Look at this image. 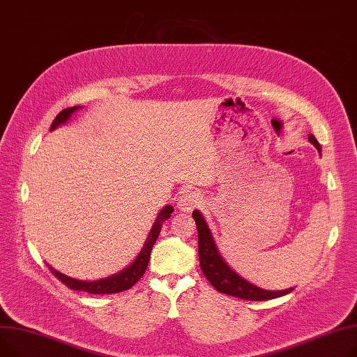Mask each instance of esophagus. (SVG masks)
Returning a JSON list of instances; mask_svg holds the SVG:
<instances>
[{
  "label": "esophagus",
  "instance_id": "1",
  "mask_svg": "<svg viewBox=\"0 0 357 357\" xmlns=\"http://www.w3.org/2000/svg\"><path fill=\"white\" fill-rule=\"evenodd\" d=\"M200 203H202L200 193H197L195 190H187L180 196V199L177 202V206H178L180 211H183V212H190V211H193L195 207H197Z\"/></svg>",
  "mask_w": 357,
  "mask_h": 357
}]
</instances>
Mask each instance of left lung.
Wrapping results in <instances>:
<instances>
[{
    "mask_svg": "<svg viewBox=\"0 0 357 357\" xmlns=\"http://www.w3.org/2000/svg\"><path fill=\"white\" fill-rule=\"evenodd\" d=\"M310 142L316 146L319 151H321L319 141L310 135ZM193 219L196 220L197 234H199V261L200 268L203 271L204 277L222 294L232 296L236 298H245L250 301H264L282 297L294 288L282 289V291H266L254 284H249L242 277H239L236 272H234L227 266V264L219 255V250L211 234V229L207 227L204 218L200 212H193Z\"/></svg>",
    "mask_w": 357,
    "mask_h": 357,
    "instance_id": "left-lung-1",
    "label": "left lung"
}]
</instances>
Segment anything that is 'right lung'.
<instances>
[{
    "label": "right lung",
    "mask_w": 357,
    "mask_h": 357,
    "mask_svg": "<svg viewBox=\"0 0 357 357\" xmlns=\"http://www.w3.org/2000/svg\"><path fill=\"white\" fill-rule=\"evenodd\" d=\"M79 108L80 107H72V108H66V109H63L61 112H59V115L52 122L50 130L53 131L56 127H59L60 123L66 122L70 118V115L75 111H77ZM172 213H173L172 206H165L162 208V211L158 213V216H157V219H155V222L151 227V232H150L149 238H146L145 245L139 252V255L137 257V259L128 268H125L123 271L118 272V274H115L112 277H108L105 280H99V281H91V282L79 281V280H75V278H70L65 274H61V272L53 269L49 264H46V265L57 280H60L63 284L68 285V288L75 289V291H85V292H89V294H115V292L127 291L131 287H134L141 280V277L145 274V269H146V266H149L151 249H153V246H154V243H155V241L160 235L161 226L167 219L172 216Z\"/></svg>",
    "instance_id": "1"
}]
</instances>
